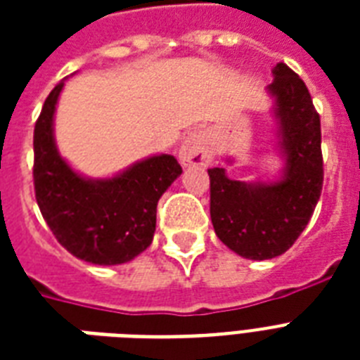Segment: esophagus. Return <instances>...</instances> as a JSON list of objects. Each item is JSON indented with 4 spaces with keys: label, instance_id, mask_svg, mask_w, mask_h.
I'll return each mask as SVG.
<instances>
[{
    "label": "esophagus",
    "instance_id": "obj_1",
    "mask_svg": "<svg viewBox=\"0 0 360 360\" xmlns=\"http://www.w3.org/2000/svg\"><path fill=\"white\" fill-rule=\"evenodd\" d=\"M179 160L185 166H205L211 160V147L203 132H192L186 136L179 149Z\"/></svg>",
    "mask_w": 360,
    "mask_h": 360
}]
</instances>
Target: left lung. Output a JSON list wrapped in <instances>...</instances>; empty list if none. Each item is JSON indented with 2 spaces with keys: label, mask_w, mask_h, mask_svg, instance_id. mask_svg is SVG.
<instances>
[{
  "label": "left lung",
  "mask_w": 360,
  "mask_h": 360,
  "mask_svg": "<svg viewBox=\"0 0 360 360\" xmlns=\"http://www.w3.org/2000/svg\"><path fill=\"white\" fill-rule=\"evenodd\" d=\"M269 91L278 106L284 179L245 185L228 179L224 168L207 169L214 233L248 259L284 254L310 222L323 188L321 121L308 87L285 63H276Z\"/></svg>",
  "instance_id": "1"
}]
</instances>
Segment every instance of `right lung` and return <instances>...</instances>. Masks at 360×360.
I'll return each mask as SVG.
<instances>
[{
	"label": "right lung",
	"instance_id": "1",
	"mask_svg": "<svg viewBox=\"0 0 360 360\" xmlns=\"http://www.w3.org/2000/svg\"><path fill=\"white\" fill-rule=\"evenodd\" d=\"M61 87L63 82L46 97L33 132V185L42 219L59 245L84 262H130L151 245L158 200L183 169L172 155H158L114 179L89 181L75 174L53 143Z\"/></svg>",
	"mask_w": 360,
	"mask_h": 360
}]
</instances>
